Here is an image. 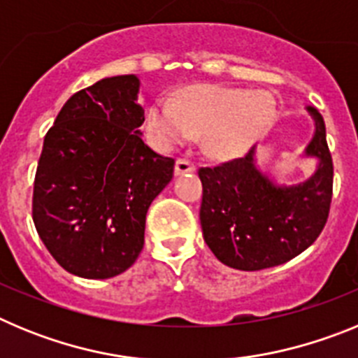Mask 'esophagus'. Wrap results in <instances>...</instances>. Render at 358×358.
Instances as JSON below:
<instances>
[{"instance_id": "1", "label": "esophagus", "mask_w": 358, "mask_h": 358, "mask_svg": "<svg viewBox=\"0 0 358 358\" xmlns=\"http://www.w3.org/2000/svg\"><path fill=\"white\" fill-rule=\"evenodd\" d=\"M195 172V163L194 161H189L188 157H179L176 163V173L177 176H182V173H189Z\"/></svg>"}]
</instances>
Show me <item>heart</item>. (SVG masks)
<instances>
[{
    "label": "heart",
    "instance_id": "heart-1",
    "mask_svg": "<svg viewBox=\"0 0 358 358\" xmlns=\"http://www.w3.org/2000/svg\"><path fill=\"white\" fill-rule=\"evenodd\" d=\"M274 116L267 91L217 84L188 85L176 102L161 98L147 113V129L159 147L169 148L204 134V148L215 157L243 154Z\"/></svg>",
    "mask_w": 358,
    "mask_h": 358
}]
</instances>
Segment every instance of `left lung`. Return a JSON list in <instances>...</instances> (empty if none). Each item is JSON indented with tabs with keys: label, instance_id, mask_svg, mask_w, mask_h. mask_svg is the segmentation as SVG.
Instances as JSON below:
<instances>
[{
	"label": "left lung",
	"instance_id": "left-lung-1",
	"mask_svg": "<svg viewBox=\"0 0 358 358\" xmlns=\"http://www.w3.org/2000/svg\"><path fill=\"white\" fill-rule=\"evenodd\" d=\"M315 136L306 147L319 157L308 181L281 188L255 166V148L243 157L199 169L202 182L201 226L218 260L238 271L276 267L301 255L328 220L334 163L321 113L308 107Z\"/></svg>",
	"mask_w": 358,
	"mask_h": 358
}]
</instances>
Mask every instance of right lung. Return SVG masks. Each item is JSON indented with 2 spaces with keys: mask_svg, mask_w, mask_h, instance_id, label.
I'll return each mask as SVG.
<instances>
[{
  "mask_svg": "<svg viewBox=\"0 0 358 358\" xmlns=\"http://www.w3.org/2000/svg\"><path fill=\"white\" fill-rule=\"evenodd\" d=\"M134 75L73 94L44 136L31 218L68 273L106 280L127 271L145 243L150 202L172 181V157L141 140L145 110Z\"/></svg>",
  "mask_w": 358,
  "mask_h": 358,
  "instance_id": "obj_1",
  "label": "right lung"
}]
</instances>
